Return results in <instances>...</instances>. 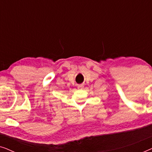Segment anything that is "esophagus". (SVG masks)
I'll list each match as a JSON object with an SVG mask.
<instances>
[{"label":"esophagus","instance_id":"esophagus-1","mask_svg":"<svg viewBox=\"0 0 152 152\" xmlns=\"http://www.w3.org/2000/svg\"><path fill=\"white\" fill-rule=\"evenodd\" d=\"M83 86H83V85H82V84L78 85V88H82V87H83Z\"/></svg>","mask_w":152,"mask_h":152}]
</instances>
